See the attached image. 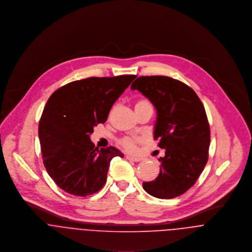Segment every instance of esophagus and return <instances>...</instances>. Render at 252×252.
Here are the masks:
<instances>
[{"mask_svg": "<svg viewBox=\"0 0 252 252\" xmlns=\"http://www.w3.org/2000/svg\"><path fill=\"white\" fill-rule=\"evenodd\" d=\"M126 158L128 160H131V161H134V162H140L143 160V158L141 157H138V156H132V155H126Z\"/></svg>", "mask_w": 252, "mask_h": 252, "instance_id": "esophagus-1", "label": "esophagus"}]
</instances>
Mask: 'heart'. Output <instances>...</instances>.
<instances>
[{"label": "heart", "mask_w": 252, "mask_h": 252, "mask_svg": "<svg viewBox=\"0 0 252 252\" xmlns=\"http://www.w3.org/2000/svg\"><path fill=\"white\" fill-rule=\"evenodd\" d=\"M144 106H150V104L147 101L141 100V101H139L136 104L135 108H141V107H144ZM141 142H142V139L139 138V137H135V136H133V137H125V138H123V139H121L119 141L120 144L126 150H128V151H135L136 148H137V144L141 143Z\"/></svg>", "instance_id": "obj_1"}]
</instances>
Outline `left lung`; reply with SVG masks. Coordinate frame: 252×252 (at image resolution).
I'll return each instance as SVG.
<instances>
[{
	"label": "left lung",
	"instance_id": "1",
	"mask_svg": "<svg viewBox=\"0 0 252 252\" xmlns=\"http://www.w3.org/2000/svg\"><path fill=\"white\" fill-rule=\"evenodd\" d=\"M131 89L156 108L154 140L166 149L158 177L143 187L159 199L176 198L194 185L208 162L211 130L204 105L192 88L169 76H140Z\"/></svg>",
	"mask_w": 252,
	"mask_h": 252
}]
</instances>
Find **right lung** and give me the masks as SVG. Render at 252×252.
Here are the masks:
<instances>
[{
	"mask_svg": "<svg viewBox=\"0 0 252 252\" xmlns=\"http://www.w3.org/2000/svg\"><path fill=\"white\" fill-rule=\"evenodd\" d=\"M137 75L88 77L57 89L48 99L38 123L43 165L65 192L85 197L106 183L113 146L98 149L90 140L94 126L105 123L115 101Z\"/></svg>",
	"mask_w": 252,
	"mask_h": 252,
	"instance_id": "1",
	"label": "right lung"
}]
</instances>
